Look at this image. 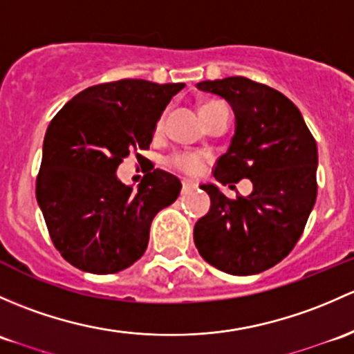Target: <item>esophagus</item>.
I'll return each instance as SVG.
<instances>
[{"label": "esophagus", "mask_w": 354, "mask_h": 354, "mask_svg": "<svg viewBox=\"0 0 354 354\" xmlns=\"http://www.w3.org/2000/svg\"><path fill=\"white\" fill-rule=\"evenodd\" d=\"M195 187H196L195 183H192V181L185 180V181H183V187H181V192H183V193H188L189 189H193Z\"/></svg>", "instance_id": "esophagus-1"}]
</instances>
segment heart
<instances>
[{
    "label": "heart",
    "instance_id": "obj_1",
    "mask_svg": "<svg viewBox=\"0 0 354 354\" xmlns=\"http://www.w3.org/2000/svg\"><path fill=\"white\" fill-rule=\"evenodd\" d=\"M222 105V102H217V100H212V102H205L202 105V111H207L214 106ZM171 165H173L176 169L183 171L187 174H198L203 167V161L200 156L196 154H176L174 158H171Z\"/></svg>",
    "mask_w": 354,
    "mask_h": 354
}]
</instances>
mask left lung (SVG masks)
Segmentation results:
<instances>
[{"mask_svg":"<svg viewBox=\"0 0 354 354\" xmlns=\"http://www.w3.org/2000/svg\"><path fill=\"white\" fill-rule=\"evenodd\" d=\"M236 115V133L214 176L222 185L251 180V195L227 198L202 185L210 210L193 229L200 256L229 274L261 273L295 248L317 196V144L299 109L277 89L243 76L202 81Z\"/></svg>","mask_w":354,"mask_h":354,"instance_id":"obj_1","label":"left lung"}]
</instances>
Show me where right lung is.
<instances>
[{
  "instance_id": "obj_1",
  "label": "right lung",
  "mask_w": 354,
  "mask_h": 354,
  "mask_svg": "<svg viewBox=\"0 0 354 354\" xmlns=\"http://www.w3.org/2000/svg\"><path fill=\"white\" fill-rule=\"evenodd\" d=\"M183 88L146 80L96 84L52 118L35 195L52 243L73 266L117 273L147 249L152 218L178 198L180 180L154 169L133 192L115 171L132 151L149 149L159 117Z\"/></svg>"
}]
</instances>
